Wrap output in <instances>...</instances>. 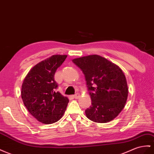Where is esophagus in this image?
I'll list each match as a JSON object with an SVG mask.
<instances>
[{"mask_svg": "<svg viewBox=\"0 0 154 154\" xmlns=\"http://www.w3.org/2000/svg\"><path fill=\"white\" fill-rule=\"evenodd\" d=\"M73 97L75 99H78V98H79V97H80V94H79L78 93H76V94L73 95Z\"/></svg>", "mask_w": 154, "mask_h": 154, "instance_id": "1", "label": "esophagus"}]
</instances>
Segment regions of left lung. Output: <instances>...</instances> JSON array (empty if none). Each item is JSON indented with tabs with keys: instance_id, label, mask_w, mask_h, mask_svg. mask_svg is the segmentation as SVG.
I'll use <instances>...</instances> for the list:
<instances>
[{
	"instance_id": "8db88e82",
	"label": "left lung",
	"mask_w": 154,
	"mask_h": 154,
	"mask_svg": "<svg viewBox=\"0 0 154 154\" xmlns=\"http://www.w3.org/2000/svg\"><path fill=\"white\" fill-rule=\"evenodd\" d=\"M72 61L84 72L92 100L85 110L86 117L98 123L111 121L122 111L128 98L127 81L122 69L97 54Z\"/></svg>"
}]
</instances>
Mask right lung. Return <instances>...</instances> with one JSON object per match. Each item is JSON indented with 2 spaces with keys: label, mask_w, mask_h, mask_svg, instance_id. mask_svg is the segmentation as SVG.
<instances>
[{
  "label": "right lung",
  "mask_w": 154,
  "mask_h": 154,
  "mask_svg": "<svg viewBox=\"0 0 154 154\" xmlns=\"http://www.w3.org/2000/svg\"><path fill=\"white\" fill-rule=\"evenodd\" d=\"M67 55H53L34 66L24 78L21 97L24 106L39 122L50 124L58 121L69 100L56 91L54 74Z\"/></svg>",
  "instance_id": "obj_1"
}]
</instances>
